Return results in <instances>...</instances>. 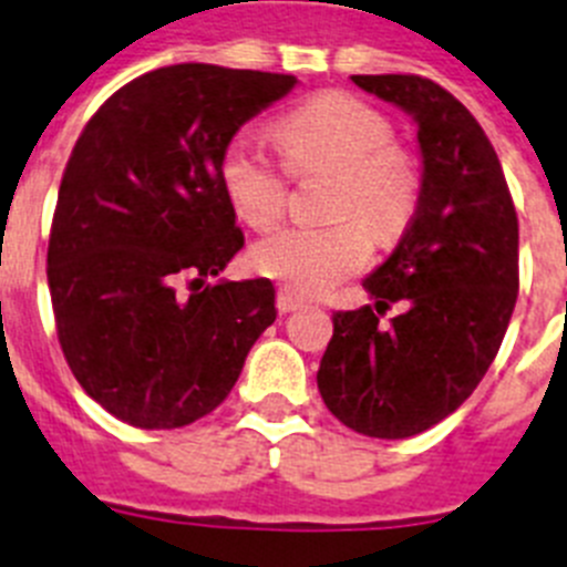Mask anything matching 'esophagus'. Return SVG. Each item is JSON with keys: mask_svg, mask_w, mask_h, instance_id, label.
<instances>
[{"mask_svg": "<svg viewBox=\"0 0 567 567\" xmlns=\"http://www.w3.org/2000/svg\"><path fill=\"white\" fill-rule=\"evenodd\" d=\"M303 307V300L298 298L295 292H289V289H280L278 292V312L287 315V312H295V309Z\"/></svg>", "mask_w": 567, "mask_h": 567, "instance_id": "1", "label": "esophagus"}]
</instances>
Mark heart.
<instances>
[{
	"label": "heart",
	"instance_id": "1",
	"mask_svg": "<svg viewBox=\"0 0 567 567\" xmlns=\"http://www.w3.org/2000/svg\"><path fill=\"white\" fill-rule=\"evenodd\" d=\"M287 167L298 175L332 173V224H289L252 247V267L295 295H320L369 260V233L398 238L420 202V169L394 144L392 122L349 93H318L275 124ZM221 182L235 213L269 227L289 202V173L258 144L235 138L221 155Z\"/></svg>",
	"mask_w": 567,
	"mask_h": 567
}]
</instances>
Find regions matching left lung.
Wrapping results in <instances>:
<instances>
[{
	"instance_id": "1",
	"label": "left lung",
	"mask_w": 567,
	"mask_h": 567,
	"mask_svg": "<svg viewBox=\"0 0 567 567\" xmlns=\"http://www.w3.org/2000/svg\"><path fill=\"white\" fill-rule=\"evenodd\" d=\"M417 124L423 182L394 252L363 280L374 307L334 312L320 398L352 432L403 440L445 420L499 352L519 289V224L477 118L423 76H352ZM406 312L389 328L384 309Z\"/></svg>"
}]
</instances>
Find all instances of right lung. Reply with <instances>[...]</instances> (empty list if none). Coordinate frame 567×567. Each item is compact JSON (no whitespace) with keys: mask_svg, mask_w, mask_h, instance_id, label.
I'll return each instance as SVG.
<instances>
[{"mask_svg":"<svg viewBox=\"0 0 567 567\" xmlns=\"http://www.w3.org/2000/svg\"><path fill=\"white\" fill-rule=\"evenodd\" d=\"M295 84L169 64L115 90L79 135L50 227L48 287L70 372L113 417L195 423L227 400L275 323L272 280L207 278L244 247L224 150Z\"/></svg>","mask_w":567,"mask_h":567,"instance_id":"obj_1","label":"right lung"}]
</instances>
